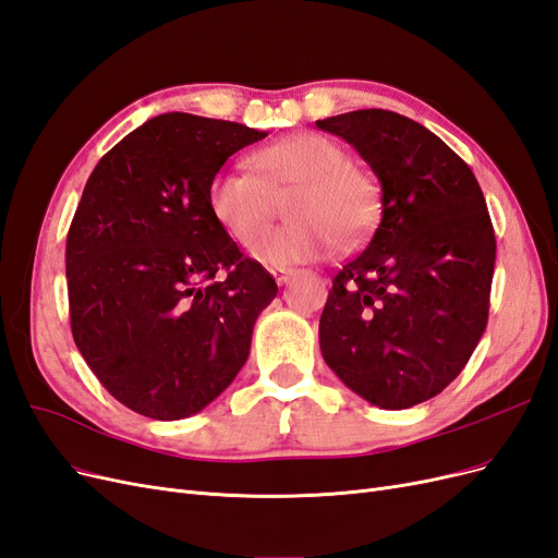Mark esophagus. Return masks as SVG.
<instances>
[{
  "label": "esophagus",
  "instance_id": "1",
  "mask_svg": "<svg viewBox=\"0 0 558 558\" xmlns=\"http://www.w3.org/2000/svg\"><path fill=\"white\" fill-rule=\"evenodd\" d=\"M269 275L275 277V281H277L279 286H283V283L291 281V277H293L295 272H293L291 267H272V269H269Z\"/></svg>",
  "mask_w": 558,
  "mask_h": 558
}]
</instances>
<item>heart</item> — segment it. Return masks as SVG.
Instances as JSON below:
<instances>
[{"mask_svg":"<svg viewBox=\"0 0 558 558\" xmlns=\"http://www.w3.org/2000/svg\"><path fill=\"white\" fill-rule=\"evenodd\" d=\"M251 170H226L209 185V209L230 238L253 246L272 228L277 202L291 197L277 230L253 256L272 267L318 258L332 242L349 244L369 228L377 211L375 181L349 165L347 150L324 134H293L251 156Z\"/></svg>","mask_w":558,"mask_h":558,"instance_id":"1","label":"heart"}]
</instances>
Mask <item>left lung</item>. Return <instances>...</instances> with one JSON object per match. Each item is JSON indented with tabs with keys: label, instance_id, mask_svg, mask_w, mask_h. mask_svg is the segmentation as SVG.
Wrapping results in <instances>:
<instances>
[{
	"label": "left lung",
	"instance_id": "left-lung-1",
	"mask_svg": "<svg viewBox=\"0 0 558 558\" xmlns=\"http://www.w3.org/2000/svg\"><path fill=\"white\" fill-rule=\"evenodd\" d=\"M316 125L356 148L381 185L377 230L332 279L320 353L369 404L408 410L461 375L486 328L492 218L470 167L412 118L361 109Z\"/></svg>",
	"mask_w": 558,
	"mask_h": 558
}]
</instances>
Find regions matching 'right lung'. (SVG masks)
<instances>
[{"mask_svg":"<svg viewBox=\"0 0 558 558\" xmlns=\"http://www.w3.org/2000/svg\"><path fill=\"white\" fill-rule=\"evenodd\" d=\"M265 137L242 123L162 113L118 142L83 189L64 256L72 335L132 412L193 416L248 359L277 283L216 223L209 185L232 154Z\"/></svg>","mask_w":558,"mask_h":558,"instance_id":"1","label":"right lung"}]
</instances>
